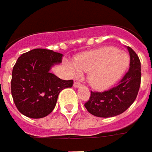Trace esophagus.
<instances>
[{"mask_svg":"<svg viewBox=\"0 0 152 152\" xmlns=\"http://www.w3.org/2000/svg\"><path fill=\"white\" fill-rule=\"evenodd\" d=\"M74 86L75 88H78V87H80V86H81V83H80V82L78 81L77 78H74Z\"/></svg>","mask_w":152,"mask_h":152,"instance_id":"obj_1","label":"esophagus"}]
</instances>
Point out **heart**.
<instances>
[{"label":"heart","instance_id":"heart-1","mask_svg":"<svg viewBox=\"0 0 152 152\" xmlns=\"http://www.w3.org/2000/svg\"><path fill=\"white\" fill-rule=\"evenodd\" d=\"M129 64L126 53L115 48H106L83 54L70 65L72 71L88 72V80L93 87L104 88L116 81Z\"/></svg>","mask_w":152,"mask_h":152}]
</instances>
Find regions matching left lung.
<instances>
[{"label":"left lung","mask_w":152,"mask_h":152,"mask_svg":"<svg viewBox=\"0 0 152 152\" xmlns=\"http://www.w3.org/2000/svg\"><path fill=\"white\" fill-rule=\"evenodd\" d=\"M130 53V68L120 82L113 88L103 92L91 91L84 106L97 117L116 116L125 112L133 104L140 88V61L135 52L127 47Z\"/></svg>","instance_id":"left-lung-1"}]
</instances>
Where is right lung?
I'll list each match as a JSON object with an SVG mask.
<instances>
[{
	"label": "right lung",
	"instance_id": "obj_1",
	"mask_svg": "<svg viewBox=\"0 0 152 152\" xmlns=\"http://www.w3.org/2000/svg\"><path fill=\"white\" fill-rule=\"evenodd\" d=\"M63 54L53 50L36 48L21 54L12 69V95L22 115L39 119L55 108L59 93L74 84L49 73L51 67L62 62Z\"/></svg>",
	"mask_w": 152,
	"mask_h": 152
}]
</instances>
